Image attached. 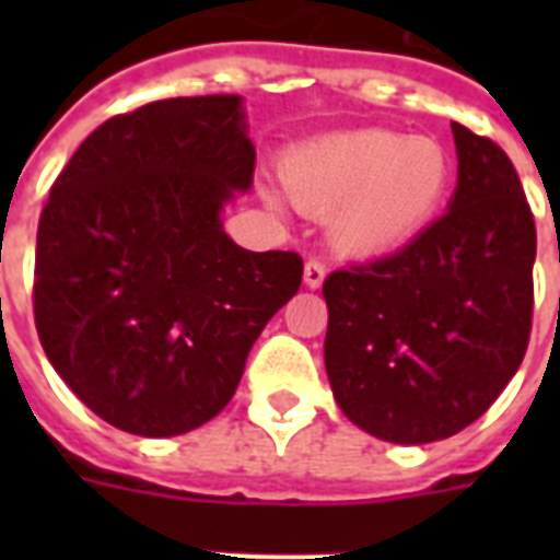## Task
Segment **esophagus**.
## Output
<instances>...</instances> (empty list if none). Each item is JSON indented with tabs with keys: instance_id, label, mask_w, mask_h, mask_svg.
<instances>
[{
	"instance_id": "34e87169",
	"label": "esophagus",
	"mask_w": 560,
	"mask_h": 560,
	"mask_svg": "<svg viewBox=\"0 0 560 560\" xmlns=\"http://www.w3.org/2000/svg\"><path fill=\"white\" fill-rule=\"evenodd\" d=\"M323 281H325V264L311 258V261L305 264V284L311 290H316V288H323Z\"/></svg>"
}]
</instances>
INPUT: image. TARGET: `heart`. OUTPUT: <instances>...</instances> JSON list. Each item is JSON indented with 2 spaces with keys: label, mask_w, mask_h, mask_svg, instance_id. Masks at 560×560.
Masks as SVG:
<instances>
[{
  "label": "heart",
  "mask_w": 560,
  "mask_h": 560,
  "mask_svg": "<svg viewBox=\"0 0 560 560\" xmlns=\"http://www.w3.org/2000/svg\"><path fill=\"white\" fill-rule=\"evenodd\" d=\"M451 174L442 142L377 127L314 139L281 165L290 200L314 218L331 214V244L351 258L389 255L424 232Z\"/></svg>",
  "instance_id": "b5f03b06"
}]
</instances>
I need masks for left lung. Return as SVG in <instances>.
Segmentation results:
<instances>
[{"instance_id": "8db88e82", "label": "left lung", "mask_w": 560, "mask_h": 560, "mask_svg": "<svg viewBox=\"0 0 560 560\" xmlns=\"http://www.w3.org/2000/svg\"><path fill=\"white\" fill-rule=\"evenodd\" d=\"M456 191L404 249L323 284L325 369L349 421L395 444L474 424L521 369L535 307V218L512 160L453 121Z\"/></svg>"}]
</instances>
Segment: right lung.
Instances as JSON below:
<instances>
[{
	"label": "right lung",
	"instance_id": "right-lung-1",
	"mask_svg": "<svg viewBox=\"0 0 560 560\" xmlns=\"http://www.w3.org/2000/svg\"><path fill=\"white\" fill-rule=\"evenodd\" d=\"M253 171L241 98L197 95L107 118L55 179L34 323L57 374L107 424L151 439L206 424L296 296V253H249L220 223Z\"/></svg>",
	"mask_w": 560,
	"mask_h": 560
}]
</instances>
